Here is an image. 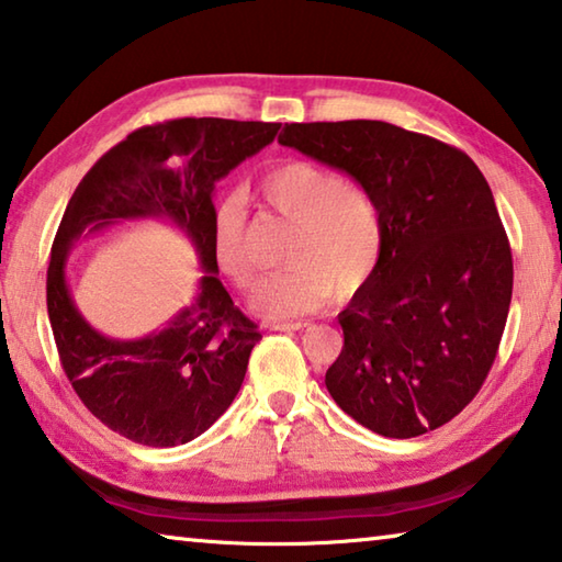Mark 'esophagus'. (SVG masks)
Masks as SVG:
<instances>
[{
	"instance_id": "obj_1",
	"label": "esophagus",
	"mask_w": 562,
	"mask_h": 562,
	"mask_svg": "<svg viewBox=\"0 0 562 562\" xmlns=\"http://www.w3.org/2000/svg\"><path fill=\"white\" fill-rule=\"evenodd\" d=\"M310 322L307 319H297V322H278V325H272V329L278 331H300V329H307Z\"/></svg>"
}]
</instances>
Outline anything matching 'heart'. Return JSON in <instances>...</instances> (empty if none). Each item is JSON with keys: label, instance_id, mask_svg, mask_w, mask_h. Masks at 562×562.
Returning <instances> with one entry per match:
<instances>
[{"label": "heart", "instance_id": "obj_1", "mask_svg": "<svg viewBox=\"0 0 562 562\" xmlns=\"http://www.w3.org/2000/svg\"><path fill=\"white\" fill-rule=\"evenodd\" d=\"M262 205L292 223L284 245L290 268L255 288L252 312L288 319L315 312L329 294H351L372 278L384 250L379 205L367 188L310 160H288L260 183ZM213 252L227 278L240 288L255 280L247 250V207L240 195H225L211 215Z\"/></svg>", "mask_w": 562, "mask_h": 562}]
</instances>
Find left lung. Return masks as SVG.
I'll use <instances>...</instances> for the list:
<instances>
[{"mask_svg": "<svg viewBox=\"0 0 562 562\" xmlns=\"http://www.w3.org/2000/svg\"><path fill=\"white\" fill-rule=\"evenodd\" d=\"M278 140L355 178L384 225L382 260L339 312L331 398L389 439L439 429L486 382L508 319L513 258L486 178L384 121L284 123Z\"/></svg>", "mask_w": 562, "mask_h": 562, "instance_id": "8db88e82", "label": "left lung"}]
</instances>
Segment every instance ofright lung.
I'll return each mask as SVG.
<instances>
[{"instance_id": "add662e5", "label": "right lung", "mask_w": 562, "mask_h": 562, "mask_svg": "<svg viewBox=\"0 0 562 562\" xmlns=\"http://www.w3.org/2000/svg\"><path fill=\"white\" fill-rule=\"evenodd\" d=\"M280 123L178 119L133 131L74 190L52 245L46 310L66 376L83 406L126 439L170 449L211 429L240 392L262 335L217 280L213 190L235 166L272 144ZM156 216L180 226L206 274L193 305L140 340L93 330L70 300L65 260L81 234Z\"/></svg>"}]
</instances>
